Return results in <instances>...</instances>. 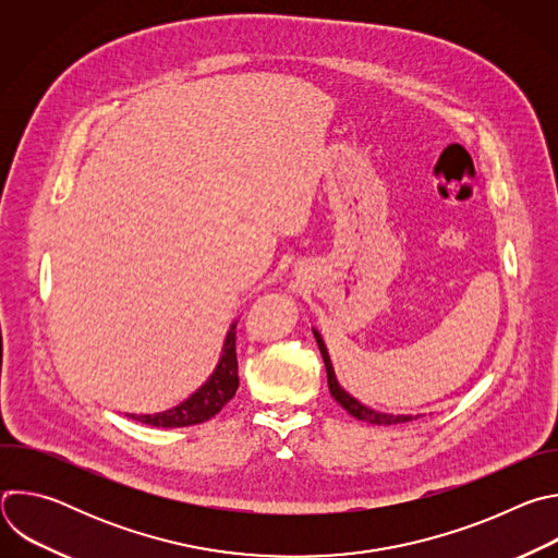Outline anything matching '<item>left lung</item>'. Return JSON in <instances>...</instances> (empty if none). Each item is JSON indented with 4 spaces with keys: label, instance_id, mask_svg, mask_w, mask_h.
Masks as SVG:
<instances>
[{
    "label": "left lung",
    "instance_id": "8db88e82",
    "mask_svg": "<svg viewBox=\"0 0 558 558\" xmlns=\"http://www.w3.org/2000/svg\"><path fill=\"white\" fill-rule=\"evenodd\" d=\"M313 336H315V342L317 347H320V353H323V360H325V366H327V379H329V390L331 395L336 397V402L349 413L353 415L355 420L360 422H366V424H375V426H392V424H404V422H413L417 417L413 415H388V413H377L373 409H366L364 404H360L353 395H349L336 379V371H333V364H331V357H329V351L320 338V333H317L313 329Z\"/></svg>",
    "mask_w": 558,
    "mask_h": 558
}]
</instances>
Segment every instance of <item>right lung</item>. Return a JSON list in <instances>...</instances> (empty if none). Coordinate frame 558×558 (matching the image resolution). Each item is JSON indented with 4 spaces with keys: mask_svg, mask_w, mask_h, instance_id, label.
Listing matches in <instances>:
<instances>
[{
    "mask_svg": "<svg viewBox=\"0 0 558 558\" xmlns=\"http://www.w3.org/2000/svg\"><path fill=\"white\" fill-rule=\"evenodd\" d=\"M238 390V360H235V325H231L222 355L218 360V366L214 368L211 377L179 407L154 413V415H130L132 420L156 426V428H183L194 426L211 420L216 413L222 411V407L231 400Z\"/></svg>",
    "mask_w": 558,
    "mask_h": 558,
    "instance_id": "right-lung-1",
    "label": "right lung"
}]
</instances>
